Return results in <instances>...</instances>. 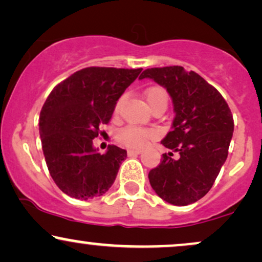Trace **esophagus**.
<instances>
[{"label":"esophagus","mask_w":262,"mask_h":262,"mask_svg":"<svg viewBox=\"0 0 262 262\" xmlns=\"http://www.w3.org/2000/svg\"><path fill=\"white\" fill-rule=\"evenodd\" d=\"M141 152L140 150H128V156H137Z\"/></svg>","instance_id":"1"}]
</instances>
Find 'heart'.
Here are the masks:
<instances>
[{
  "label": "heart",
  "mask_w": 262,
  "mask_h": 262,
  "mask_svg": "<svg viewBox=\"0 0 262 262\" xmlns=\"http://www.w3.org/2000/svg\"><path fill=\"white\" fill-rule=\"evenodd\" d=\"M144 97L150 108H154V107L161 105V103L167 105V102H168V95H167L166 90L162 86H159V85H152V86L147 88L144 91ZM123 101H124V97L123 96H121L117 100V102L115 105V113L119 112V110H121L123 105ZM154 135H155V132L151 130V129L127 125V127L119 129L116 137H117V140L119 143L125 145V146L141 147L146 143V140L152 138Z\"/></svg>",
  "instance_id": "obj_1"
}]
</instances>
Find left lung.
Wrapping results in <instances>:
<instances>
[{
    "mask_svg": "<svg viewBox=\"0 0 262 262\" xmlns=\"http://www.w3.org/2000/svg\"><path fill=\"white\" fill-rule=\"evenodd\" d=\"M144 78L162 85L172 97L176 117L161 143L179 154L178 160L163 154L149 172L150 184L167 203L193 204L209 193L228 156L232 112L216 88L181 66L145 69L139 79Z\"/></svg>",
    "mask_w": 262,
    "mask_h": 262,
    "instance_id": "left-lung-1",
    "label": "left lung"
}]
</instances>
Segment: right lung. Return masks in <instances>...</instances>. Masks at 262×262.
<instances>
[{
  "label": "right lung",
  "instance_id": "1",
  "mask_svg": "<svg viewBox=\"0 0 262 262\" xmlns=\"http://www.w3.org/2000/svg\"><path fill=\"white\" fill-rule=\"evenodd\" d=\"M143 71L88 67L75 72L50 93L39 118L43 156L50 174L68 196L88 200L111 188L127 151L110 145L101 155L93 139L102 133L115 105Z\"/></svg>",
  "mask_w": 262,
  "mask_h": 262
}]
</instances>
